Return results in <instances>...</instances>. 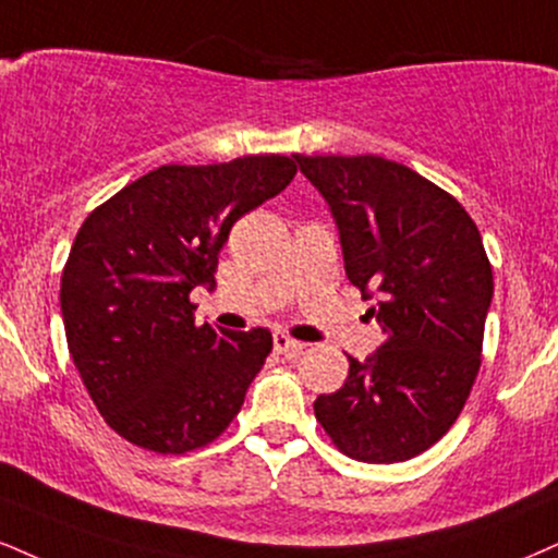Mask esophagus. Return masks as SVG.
<instances>
[{"label":"esophagus","instance_id":"1","mask_svg":"<svg viewBox=\"0 0 558 558\" xmlns=\"http://www.w3.org/2000/svg\"><path fill=\"white\" fill-rule=\"evenodd\" d=\"M272 345H275V353H280V355H301L306 348L301 340H293L291 335H286V332H275Z\"/></svg>","mask_w":558,"mask_h":558}]
</instances>
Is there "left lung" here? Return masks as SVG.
<instances>
[{
  "label": "left lung",
  "mask_w": 558,
  "mask_h": 558,
  "mask_svg": "<svg viewBox=\"0 0 558 558\" xmlns=\"http://www.w3.org/2000/svg\"><path fill=\"white\" fill-rule=\"evenodd\" d=\"M330 205L345 275L374 299L385 343L314 415L340 452L402 462L449 432L481 368L494 275L452 194L381 156H293Z\"/></svg>",
  "instance_id": "obj_1"
}]
</instances>
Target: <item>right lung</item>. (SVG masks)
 Returning a JSON list of instances; mask_svg holds the SVG:
<instances>
[{"instance_id":"obj_1","label":"right lung","mask_w":558,"mask_h":558,"mask_svg":"<svg viewBox=\"0 0 558 558\" xmlns=\"http://www.w3.org/2000/svg\"><path fill=\"white\" fill-rule=\"evenodd\" d=\"M296 177L288 156L160 166L85 218L62 272L66 345L98 413L158 454L210 445L236 418L272 351L267 330L194 325L241 215Z\"/></svg>"}]
</instances>
